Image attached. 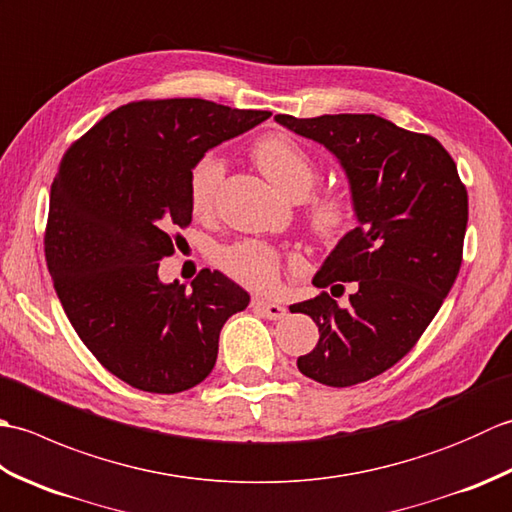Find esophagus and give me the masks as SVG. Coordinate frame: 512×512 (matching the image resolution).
<instances>
[{
  "label": "esophagus",
  "mask_w": 512,
  "mask_h": 512,
  "mask_svg": "<svg viewBox=\"0 0 512 512\" xmlns=\"http://www.w3.org/2000/svg\"><path fill=\"white\" fill-rule=\"evenodd\" d=\"M253 308L257 312H262L264 317L270 319V321H279V319L286 317V308L284 306H279V303H273V301H266V299H255L253 301Z\"/></svg>",
  "instance_id": "34e87169"
}]
</instances>
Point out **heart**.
<instances>
[{
	"label": "heart",
	"instance_id": "heart-1",
	"mask_svg": "<svg viewBox=\"0 0 512 512\" xmlns=\"http://www.w3.org/2000/svg\"><path fill=\"white\" fill-rule=\"evenodd\" d=\"M253 156L266 178L290 198H306L319 178L317 165L295 140L281 134L257 143ZM226 165L217 154H204L189 173L191 209L204 215L213 209ZM352 217V200L341 191H328L310 204V222L321 237L339 235ZM217 264L228 277L255 290H270L279 281L281 259L268 244L246 239L217 250Z\"/></svg>",
	"mask_w": 512,
	"mask_h": 512
}]
</instances>
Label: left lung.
Here are the masks:
<instances>
[{
  "label": "left lung",
  "instance_id": "1",
  "mask_svg": "<svg viewBox=\"0 0 512 512\" xmlns=\"http://www.w3.org/2000/svg\"><path fill=\"white\" fill-rule=\"evenodd\" d=\"M290 132L339 160L356 228L325 257L312 284L354 281L350 306L328 292L295 303L319 325V343L297 358L303 376L350 387L396 365L427 330L462 264L469 195L449 151L376 114H277Z\"/></svg>",
  "mask_w": 512,
  "mask_h": 512
}]
</instances>
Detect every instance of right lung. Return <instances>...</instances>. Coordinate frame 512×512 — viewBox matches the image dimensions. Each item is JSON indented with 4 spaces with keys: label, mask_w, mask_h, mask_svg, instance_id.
<instances>
[{
    "label": "right lung",
    "mask_w": 512,
    "mask_h": 512,
    "mask_svg": "<svg viewBox=\"0 0 512 512\" xmlns=\"http://www.w3.org/2000/svg\"><path fill=\"white\" fill-rule=\"evenodd\" d=\"M270 112L204 99L118 107L76 140L50 189L46 262L61 306L107 372L149 394L211 374L222 325L250 295L220 270L162 284L173 231L191 224L189 173Z\"/></svg>",
    "instance_id": "right-lung-1"
}]
</instances>
